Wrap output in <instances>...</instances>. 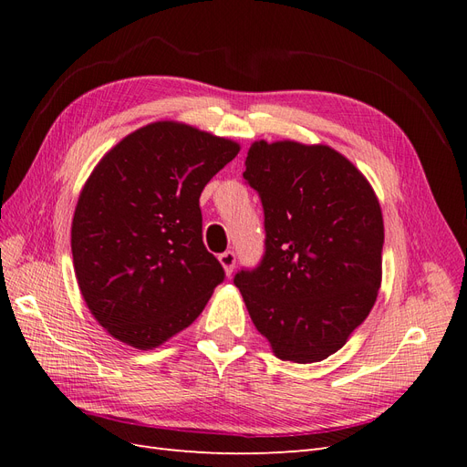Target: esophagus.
Returning a JSON list of instances; mask_svg holds the SVG:
<instances>
[{"mask_svg":"<svg viewBox=\"0 0 467 467\" xmlns=\"http://www.w3.org/2000/svg\"><path fill=\"white\" fill-rule=\"evenodd\" d=\"M218 259H220V263L223 266L225 275H232L234 268H235V253L234 251H223Z\"/></svg>","mask_w":467,"mask_h":467,"instance_id":"34e87169","label":"esophagus"}]
</instances>
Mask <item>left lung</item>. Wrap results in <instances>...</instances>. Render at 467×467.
<instances>
[{"mask_svg":"<svg viewBox=\"0 0 467 467\" xmlns=\"http://www.w3.org/2000/svg\"><path fill=\"white\" fill-rule=\"evenodd\" d=\"M244 179L265 212V253L234 285L280 360L319 362L368 317L381 282L384 218L358 169L329 146L265 140Z\"/></svg>","mask_w":467,"mask_h":467,"instance_id":"1","label":"left lung"}]
</instances>
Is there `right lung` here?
Segmentation results:
<instances>
[{
	"instance_id": "1",
	"label": "right lung",
	"mask_w": 467,
	"mask_h": 467,
	"mask_svg": "<svg viewBox=\"0 0 467 467\" xmlns=\"http://www.w3.org/2000/svg\"><path fill=\"white\" fill-rule=\"evenodd\" d=\"M239 151L232 140L160 120L105 153L72 222L76 278L93 317L140 350L201 316L223 280L202 244L199 199Z\"/></svg>"
}]
</instances>
